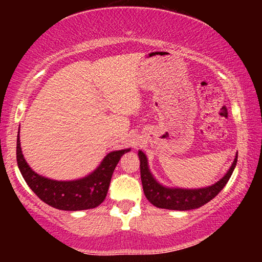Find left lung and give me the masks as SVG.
Listing matches in <instances>:
<instances>
[{"instance_id": "obj_1", "label": "left lung", "mask_w": 262, "mask_h": 262, "mask_svg": "<svg viewBox=\"0 0 262 262\" xmlns=\"http://www.w3.org/2000/svg\"><path fill=\"white\" fill-rule=\"evenodd\" d=\"M141 180L143 186V192L145 198L150 203L158 208L171 210H192L200 208L203 205L212 200L219 194L231 177L236 167L238 152L234 156L231 166L217 183L202 188H179L168 187L155 178L149 168L148 158L143 151H139Z\"/></svg>"}]
</instances>
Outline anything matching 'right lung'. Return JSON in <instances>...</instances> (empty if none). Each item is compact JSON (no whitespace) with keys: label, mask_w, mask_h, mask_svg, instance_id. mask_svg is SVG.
Segmentation results:
<instances>
[{"label":"right lung","mask_w":262,"mask_h":262,"mask_svg":"<svg viewBox=\"0 0 262 262\" xmlns=\"http://www.w3.org/2000/svg\"><path fill=\"white\" fill-rule=\"evenodd\" d=\"M129 151L128 148L107 154L98 167L83 178L54 180L38 174L30 167L21 152L19 132L17 135V164L24 180L40 200L60 210L76 211L98 207L105 200L115 166L122 155Z\"/></svg>","instance_id":"add662e5"}]
</instances>
